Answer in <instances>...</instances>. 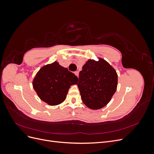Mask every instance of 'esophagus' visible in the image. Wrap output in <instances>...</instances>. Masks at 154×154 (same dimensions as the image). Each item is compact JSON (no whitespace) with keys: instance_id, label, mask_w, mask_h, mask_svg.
Instances as JSON below:
<instances>
[{"instance_id":"esophagus-1","label":"esophagus","mask_w":154,"mask_h":154,"mask_svg":"<svg viewBox=\"0 0 154 154\" xmlns=\"http://www.w3.org/2000/svg\"><path fill=\"white\" fill-rule=\"evenodd\" d=\"M74 74H75L77 76H78V75H79V71H75V72H74Z\"/></svg>"}]
</instances>
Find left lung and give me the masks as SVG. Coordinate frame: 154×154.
Masks as SVG:
<instances>
[{
    "instance_id": "left-lung-1",
    "label": "left lung",
    "mask_w": 154,
    "mask_h": 154,
    "mask_svg": "<svg viewBox=\"0 0 154 154\" xmlns=\"http://www.w3.org/2000/svg\"><path fill=\"white\" fill-rule=\"evenodd\" d=\"M77 83L83 103L91 109L97 110L108 104L114 94L118 74L105 60H88L79 74Z\"/></svg>"
}]
</instances>
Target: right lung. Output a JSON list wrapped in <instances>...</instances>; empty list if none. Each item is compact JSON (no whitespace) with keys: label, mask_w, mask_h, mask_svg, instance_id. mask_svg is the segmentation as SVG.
<instances>
[{"label":"right lung","mask_w":154,"mask_h":154,"mask_svg":"<svg viewBox=\"0 0 154 154\" xmlns=\"http://www.w3.org/2000/svg\"><path fill=\"white\" fill-rule=\"evenodd\" d=\"M78 78L57 62L42 67L32 81V87L41 100L49 105H57L66 100L69 88Z\"/></svg>","instance_id":"obj_1"}]
</instances>
